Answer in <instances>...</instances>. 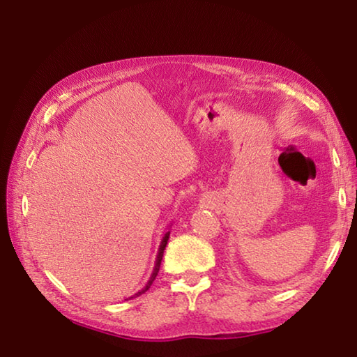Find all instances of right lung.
Returning a JSON list of instances; mask_svg holds the SVG:
<instances>
[{
    "mask_svg": "<svg viewBox=\"0 0 357 357\" xmlns=\"http://www.w3.org/2000/svg\"><path fill=\"white\" fill-rule=\"evenodd\" d=\"M169 236H170V231H167L165 234H164V238H162V241H161V245H159V248H158V255H156V261H155V267H153V273H151V276H150V279H149V282L146 284V287L142 288V290H139L138 293H136L135 296H141L142 293H146L149 288H150V285L153 284V280L156 279V276H158V271H159V267H161V261H162V256H164V250H165V245H167V241H169ZM135 296H132V298H135ZM132 298H128V299H132Z\"/></svg>",
    "mask_w": 357,
    "mask_h": 357,
    "instance_id": "right-lung-1",
    "label": "right lung"
}]
</instances>
